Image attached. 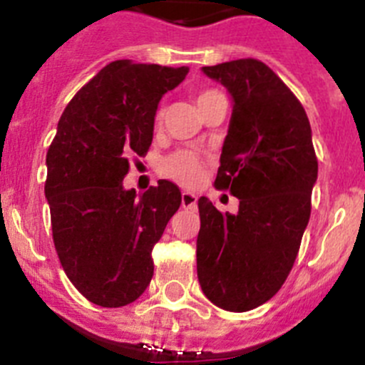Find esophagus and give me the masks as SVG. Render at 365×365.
Segmentation results:
<instances>
[{"instance_id":"34e87169","label":"esophagus","mask_w":365,"mask_h":365,"mask_svg":"<svg viewBox=\"0 0 365 365\" xmlns=\"http://www.w3.org/2000/svg\"><path fill=\"white\" fill-rule=\"evenodd\" d=\"M198 203V196L192 192H182V207L183 209H192Z\"/></svg>"}]
</instances>
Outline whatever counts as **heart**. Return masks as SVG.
Wrapping results in <instances>:
<instances>
[{"label": "heart", "mask_w": 365, "mask_h": 365, "mask_svg": "<svg viewBox=\"0 0 365 365\" xmlns=\"http://www.w3.org/2000/svg\"><path fill=\"white\" fill-rule=\"evenodd\" d=\"M216 97H220L217 91L207 90V91H202V93L196 97V102H198V106H202ZM160 117H162V113H158V118ZM162 169L169 178L176 180V182L182 183V185L185 187L198 185L203 178L202 160L194 155V153H189V151H178L175 153V155L169 156V158H165L162 163Z\"/></svg>", "instance_id": "heart-1"}]
</instances>
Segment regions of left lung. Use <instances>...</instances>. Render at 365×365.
I'll list each match as a JSON object with an SVG mask.
<instances>
[{
    "mask_svg": "<svg viewBox=\"0 0 365 365\" xmlns=\"http://www.w3.org/2000/svg\"><path fill=\"white\" fill-rule=\"evenodd\" d=\"M232 98L214 185L240 200L221 214L198 200V281L212 304L248 312L274 297L290 274L312 212L319 163L304 108L264 63L203 66Z\"/></svg>",
    "mask_w": 365,
    "mask_h": 365,
    "instance_id": "8db88e82",
    "label": "left lung"
}]
</instances>
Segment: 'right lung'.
<instances>
[{"mask_svg": "<svg viewBox=\"0 0 365 365\" xmlns=\"http://www.w3.org/2000/svg\"><path fill=\"white\" fill-rule=\"evenodd\" d=\"M189 68L113 61L81 88L46 153V185L57 255L90 302L120 308L153 277L151 250L180 209L182 192L162 180L144 194L124 189L133 155L153 142L158 104Z\"/></svg>", "mask_w": 365, "mask_h": 365, "instance_id": "right-lung-1", "label": "right lung"}]
</instances>
